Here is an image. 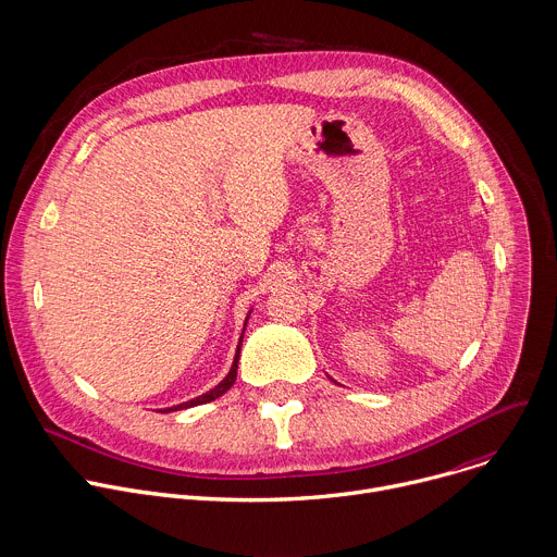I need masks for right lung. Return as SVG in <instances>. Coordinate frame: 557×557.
<instances>
[{"label":"right lung","instance_id":"1","mask_svg":"<svg viewBox=\"0 0 557 557\" xmlns=\"http://www.w3.org/2000/svg\"><path fill=\"white\" fill-rule=\"evenodd\" d=\"M250 313H252V309L248 311V315H246V322H244V331H242V338H239V345H237V351H235V358H233V367H231V371H228V375L221 380L214 388H210V391H206L203 395H199V397H195V399H188V401H182V404H177V406H171V408H164L162 412H173V410H184V408H193V406H199V404H208V401H212V399H216V397H221L224 395L233 384H235V380H237V369H239V356H242V345H244V333H246V326H248V318H250Z\"/></svg>","mask_w":557,"mask_h":557}]
</instances>
